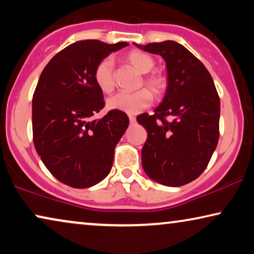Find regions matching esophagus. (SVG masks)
Listing matches in <instances>:
<instances>
[{
	"label": "esophagus",
	"instance_id": "1",
	"mask_svg": "<svg viewBox=\"0 0 254 254\" xmlns=\"http://www.w3.org/2000/svg\"><path fill=\"white\" fill-rule=\"evenodd\" d=\"M129 121H130V124H135L136 123V118L133 116H129Z\"/></svg>",
	"mask_w": 254,
	"mask_h": 254
}]
</instances>
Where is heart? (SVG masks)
Returning <instances> with one entry per match:
<instances>
[{
    "instance_id": "heart-1",
    "label": "heart",
    "mask_w": 254,
    "mask_h": 254,
    "mask_svg": "<svg viewBox=\"0 0 254 254\" xmlns=\"http://www.w3.org/2000/svg\"><path fill=\"white\" fill-rule=\"evenodd\" d=\"M127 61L140 71L141 74H147L151 71L155 67V61L150 55L140 51H133L127 54ZM95 82L100 91L104 93H111L116 86V76H114V64L111 58H105L97 64L95 69ZM143 83L149 90L156 95L164 91L166 81L162 75L150 74L145 75L143 77ZM152 97L150 92L147 90H140V91L127 93L118 92L116 95L107 99V107L113 111H120V112L127 114H137L141 111L150 106Z\"/></svg>"
}]
</instances>
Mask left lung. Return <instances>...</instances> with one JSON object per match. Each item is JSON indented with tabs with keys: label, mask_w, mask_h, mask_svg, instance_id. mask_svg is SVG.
Returning <instances> with one entry per match:
<instances>
[{
	"label": "left lung",
	"mask_w": 254,
	"mask_h": 254,
	"mask_svg": "<svg viewBox=\"0 0 254 254\" xmlns=\"http://www.w3.org/2000/svg\"><path fill=\"white\" fill-rule=\"evenodd\" d=\"M164 59L168 88L162 103L149 116L137 117L148 131L142 166L152 180L183 186L207 168L220 136V97L202 62L176 41L137 45ZM166 116L173 120L168 122Z\"/></svg>",
	"instance_id": "obj_1"
}]
</instances>
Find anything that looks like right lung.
<instances>
[{
	"instance_id": "right-lung-1",
	"label": "right lung",
	"mask_w": 254,
	"mask_h": 254,
	"mask_svg": "<svg viewBox=\"0 0 254 254\" xmlns=\"http://www.w3.org/2000/svg\"><path fill=\"white\" fill-rule=\"evenodd\" d=\"M126 46L76 41L52 58L34 90V148L48 171L74 189H88L109 175L114 148L129 125L120 111L92 119L105 106L93 77L97 64Z\"/></svg>"
}]
</instances>
